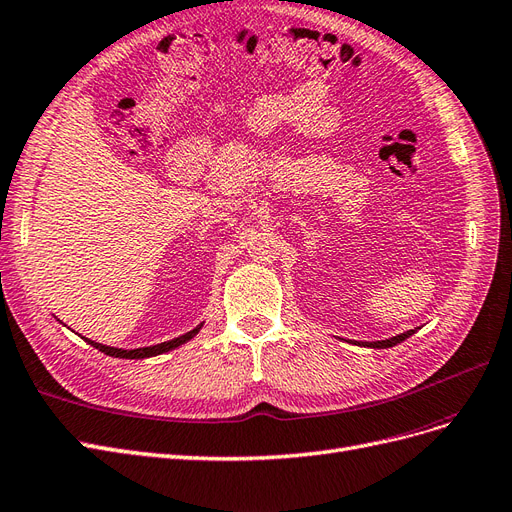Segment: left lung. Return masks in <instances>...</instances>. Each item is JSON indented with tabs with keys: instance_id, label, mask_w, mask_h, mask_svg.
Wrapping results in <instances>:
<instances>
[{
	"instance_id": "8db88e82",
	"label": "left lung",
	"mask_w": 512,
	"mask_h": 512,
	"mask_svg": "<svg viewBox=\"0 0 512 512\" xmlns=\"http://www.w3.org/2000/svg\"><path fill=\"white\" fill-rule=\"evenodd\" d=\"M412 334H415V329H408V332H404V334H400V336H393V338H389V340H378V342H366L364 346H370V349H389V346H395V344H400L402 340L410 338Z\"/></svg>"
}]
</instances>
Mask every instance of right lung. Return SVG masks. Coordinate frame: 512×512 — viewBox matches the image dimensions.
Segmentation results:
<instances>
[{
  "mask_svg": "<svg viewBox=\"0 0 512 512\" xmlns=\"http://www.w3.org/2000/svg\"><path fill=\"white\" fill-rule=\"evenodd\" d=\"M202 325H197L195 329H191V332H187L185 336H178L174 340H168V342H161V344H153V346H142V349H131V351H125V349H117V346H106V344H100V342H93L89 338H85L91 346H95L97 351H102L110 357H123V359H144V357H155V355H161V353H168L172 349H176V346L189 342L197 332H200Z\"/></svg>",
  "mask_w": 512,
  "mask_h": 512,
  "instance_id": "1",
  "label": "right lung"
}]
</instances>
